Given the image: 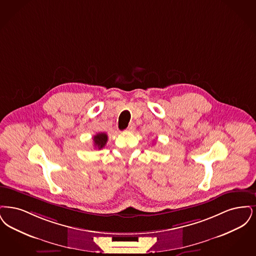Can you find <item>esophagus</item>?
<instances>
[{
	"label": "esophagus",
	"instance_id": "obj_1",
	"mask_svg": "<svg viewBox=\"0 0 256 256\" xmlns=\"http://www.w3.org/2000/svg\"><path fill=\"white\" fill-rule=\"evenodd\" d=\"M134 129H136V125H134V123H131V124H129L128 128L126 129V131H128V132H134Z\"/></svg>",
	"mask_w": 256,
	"mask_h": 256
}]
</instances>
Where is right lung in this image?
Segmentation results:
<instances>
[{
	"mask_svg": "<svg viewBox=\"0 0 256 256\" xmlns=\"http://www.w3.org/2000/svg\"><path fill=\"white\" fill-rule=\"evenodd\" d=\"M107 140H108V136L107 134L105 133H98L96 134L94 136V145L96 148L98 149H102L106 144H107Z\"/></svg>",
	"mask_w": 256,
	"mask_h": 256,
	"instance_id": "obj_1",
	"label": "right lung"
}]
</instances>
